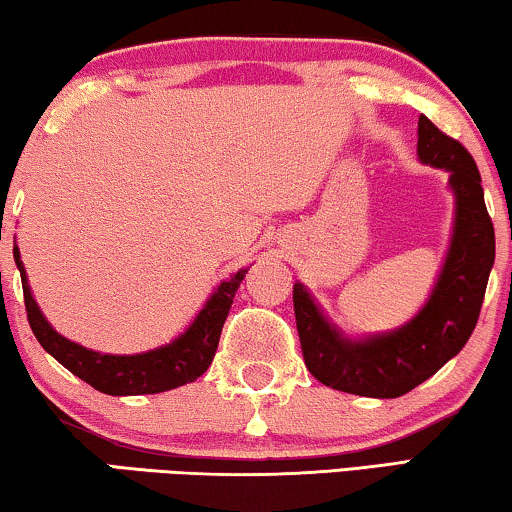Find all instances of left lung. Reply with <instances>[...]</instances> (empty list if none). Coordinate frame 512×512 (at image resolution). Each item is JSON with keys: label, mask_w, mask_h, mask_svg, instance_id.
Returning a JSON list of instances; mask_svg holds the SVG:
<instances>
[{"label": "left lung", "mask_w": 512, "mask_h": 512, "mask_svg": "<svg viewBox=\"0 0 512 512\" xmlns=\"http://www.w3.org/2000/svg\"><path fill=\"white\" fill-rule=\"evenodd\" d=\"M418 159L450 173L455 194L453 238L439 279L402 328L348 339L330 323L305 286H293L302 358L314 379L360 397H402L434 376L469 342L494 265V226L476 161L459 140L418 120Z\"/></svg>", "instance_id": "8db88e82"}]
</instances>
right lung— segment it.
<instances>
[{
    "instance_id": "add662e5",
    "label": "right lung",
    "mask_w": 512,
    "mask_h": 512,
    "mask_svg": "<svg viewBox=\"0 0 512 512\" xmlns=\"http://www.w3.org/2000/svg\"><path fill=\"white\" fill-rule=\"evenodd\" d=\"M13 258H16L20 270L29 328L39 339V344L71 374L90 383L94 390L113 397L157 395V392L180 388V385L203 376L205 369L212 365L214 353H217L221 328H224L228 309L233 305L235 291L247 274V268H242L226 281H221L217 291L205 302V307L198 311L194 323L170 344L136 355H110L92 351V348H85L59 335L36 305L18 247H13Z\"/></svg>"
}]
</instances>
